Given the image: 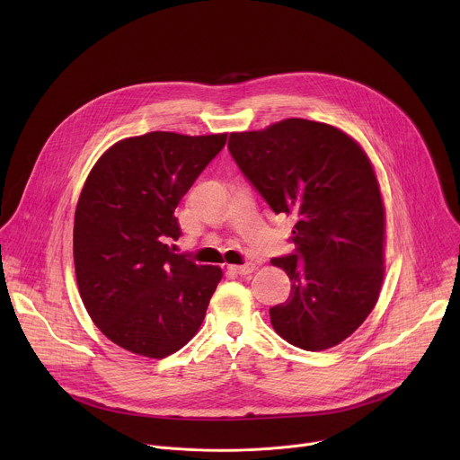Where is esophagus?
Instances as JSON below:
<instances>
[{
	"label": "esophagus",
	"instance_id": "34e87169",
	"mask_svg": "<svg viewBox=\"0 0 460 460\" xmlns=\"http://www.w3.org/2000/svg\"><path fill=\"white\" fill-rule=\"evenodd\" d=\"M254 264L252 261H247V264H243V266H227V270L231 271V273H236V275H249V273H252L254 271Z\"/></svg>",
	"mask_w": 460,
	"mask_h": 460
}]
</instances>
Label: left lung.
<instances>
[{"instance_id":"obj_1","label":"left lung","mask_w":460,"mask_h":460,"mask_svg":"<svg viewBox=\"0 0 460 460\" xmlns=\"http://www.w3.org/2000/svg\"><path fill=\"white\" fill-rule=\"evenodd\" d=\"M227 147L268 206L296 220L295 252L271 260L291 280L289 298L270 309L275 332L305 351L341 344L384 280V206L369 158L341 128L302 118L231 133Z\"/></svg>"}]
</instances>
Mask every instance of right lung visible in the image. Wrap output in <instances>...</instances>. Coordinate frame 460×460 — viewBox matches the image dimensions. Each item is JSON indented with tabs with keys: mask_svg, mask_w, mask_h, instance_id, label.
I'll list each match as a JSON object with an SVG mask.
<instances>
[{
	"mask_svg": "<svg viewBox=\"0 0 460 460\" xmlns=\"http://www.w3.org/2000/svg\"><path fill=\"white\" fill-rule=\"evenodd\" d=\"M227 135L155 130L114 144L93 167L75 215L80 296L119 348L164 358L199 332L222 280L217 266L176 254V206Z\"/></svg>",
	"mask_w": 460,
	"mask_h": 460,
	"instance_id": "add662e5",
	"label": "right lung"
}]
</instances>
